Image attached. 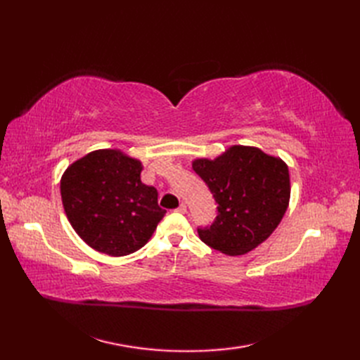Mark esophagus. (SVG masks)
<instances>
[{
	"mask_svg": "<svg viewBox=\"0 0 360 360\" xmlns=\"http://www.w3.org/2000/svg\"><path fill=\"white\" fill-rule=\"evenodd\" d=\"M176 212H177V213H186V204L181 202V204L177 207V209H176Z\"/></svg>",
	"mask_w": 360,
	"mask_h": 360,
	"instance_id": "esophagus-1",
	"label": "esophagus"
}]
</instances>
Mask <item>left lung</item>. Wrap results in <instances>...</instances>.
I'll return each instance as SVG.
<instances>
[{"mask_svg": "<svg viewBox=\"0 0 360 360\" xmlns=\"http://www.w3.org/2000/svg\"><path fill=\"white\" fill-rule=\"evenodd\" d=\"M193 171L217 202L201 240L225 255H243L276 230L290 201L287 163L257 147L233 146L216 159H195Z\"/></svg>", "mask_w": 360, "mask_h": 360, "instance_id": "left-lung-1", "label": "left lung"}]
</instances>
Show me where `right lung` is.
I'll return each mask as SVG.
<instances>
[{
	"instance_id": "add662e5",
	"label": "right lung",
	"mask_w": 360,
	"mask_h": 360,
	"mask_svg": "<svg viewBox=\"0 0 360 360\" xmlns=\"http://www.w3.org/2000/svg\"><path fill=\"white\" fill-rule=\"evenodd\" d=\"M143 163L120 150H94L64 171L60 191L73 230L111 257L134 254L165 216L158 191L141 181Z\"/></svg>"
}]
</instances>
